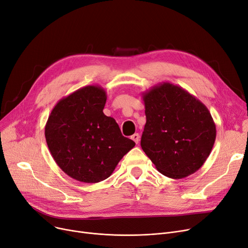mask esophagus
Wrapping results in <instances>:
<instances>
[{
	"instance_id": "34e87169",
	"label": "esophagus",
	"mask_w": 248,
	"mask_h": 248,
	"mask_svg": "<svg viewBox=\"0 0 248 248\" xmlns=\"http://www.w3.org/2000/svg\"><path fill=\"white\" fill-rule=\"evenodd\" d=\"M132 140L136 142V144H139V141H140V135H139V134L133 135V136H132Z\"/></svg>"
}]
</instances>
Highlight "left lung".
I'll use <instances>...</instances> for the list:
<instances>
[{
  "instance_id": "8db88e82",
  "label": "left lung",
  "mask_w": 248,
  "mask_h": 248,
  "mask_svg": "<svg viewBox=\"0 0 248 248\" xmlns=\"http://www.w3.org/2000/svg\"><path fill=\"white\" fill-rule=\"evenodd\" d=\"M147 123L142 151L166 177L182 179L197 172L212 151L216 126L199 99L170 82L142 93Z\"/></svg>"
}]
</instances>
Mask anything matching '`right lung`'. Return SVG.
Here are the masks:
<instances>
[{"mask_svg":"<svg viewBox=\"0 0 248 248\" xmlns=\"http://www.w3.org/2000/svg\"><path fill=\"white\" fill-rule=\"evenodd\" d=\"M107 93L87 85L60 99L45 125L49 151L61 170L76 181L98 183L108 178L136 142L122 135L103 113Z\"/></svg>","mask_w":248,"mask_h":248,"instance_id":"right-lung-1","label":"right lung"}]
</instances>
